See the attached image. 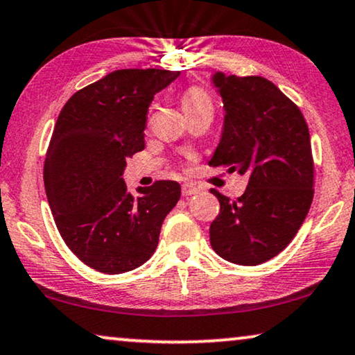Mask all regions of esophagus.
I'll return each mask as SVG.
<instances>
[{
    "label": "esophagus",
    "instance_id": "obj_1",
    "mask_svg": "<svg viewBox=\"0 0 355 355\" xmlns=\"http://www.w3.org/2000/svg\"><path fill=\"white\" fill-rule=\"evenodd\" d=\"M199 191V188L196 184L193 183H184L182 187V194L183 196H193V194H196Z\"/></svg>",
    "mask_w": 355,
    "mask_h": 355
}]
</instances>
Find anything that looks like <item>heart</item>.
<instances>
[{
    "instance_id": "obj_1",
    "label": "heart",
    "mask_w": 355,
    "mask_h": 355,
    "mask_svg": "<svg viewBox=\"0 0 355 355\" xmlns=\"http://www.w3.org/2000/svg\"><path fill=\"white\" fill-rule=\"evenodd\" d=\"M182 104H183L184 112L193 111V109H198V107L212 106V104H211V99L207 98V94L204 93L201 88H198V87L188 88L187 92L183 93Z\"/></svg>"
}]
</instances>
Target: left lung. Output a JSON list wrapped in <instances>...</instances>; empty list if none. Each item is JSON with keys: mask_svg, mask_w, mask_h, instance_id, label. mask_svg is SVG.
I'll use <instances>...</instances> for the list:
<instances>
[{"mask_svg": "<svg viewBox=\"0 0 355 355\" xmlns=\"http://www.w3.org/2000/svg\"><path fill=\"white\" fill-rule=\"evenodd\" d=\"M212 83L225 117L209 166L249 180L236 201L211 189L220 202L211 246L228 262L259 266L291 243L311 209V135L299 107L270 80L216 72Z\"/></svg>", "mask_w": 355, "mask_h": 355, "instance_id": "obj_1", "label": "left lung"}]
</instances>
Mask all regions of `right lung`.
<instances>
[{
	"mask_svg": "<svg viewBox=\"0 0 355 355\" xmlns=\"http://www.w3.org/2000/svg\"><path fill=\"white\" fill-rule=\"evenodd\" d=\"M178 71L122 69L77 92L59 114L44 159V189L69 249L94 270L117 275L156 251L180 184L159 180L128 193L127 159L144 149L154 94Z\"/></svg>",
	"mask_w": 355,
	"mask_h": 355,
	"instance_id": "obj_1",
	"label": "right lung"
}]
</instances>
